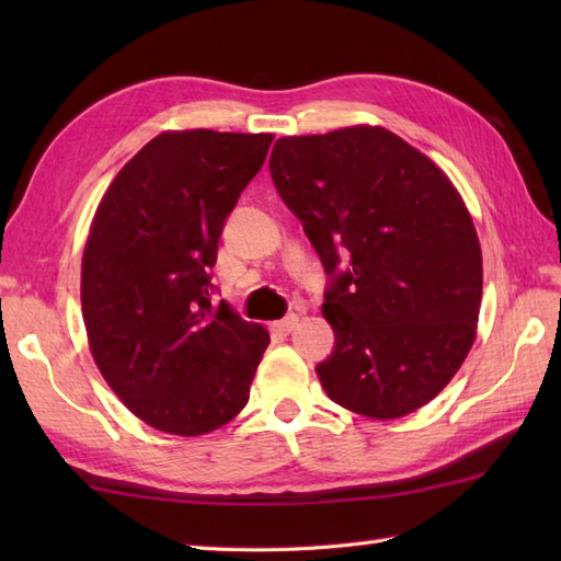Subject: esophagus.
<instances>
[{
	"instance_id": "34e87169",
	"label": "esophagus",
	"mask_w": 561,
	"mask_h": 561,
	"mask_svg": "<svg viewBox=\"0 0 561 561\" xmlns=\"http://www.w3.org/2000/svg\"><path fill=\"white\" fill-rule=\"evenodd\" d=\"M299 325V316H287L284 320H277V323H272V330L279 332V335H289V332Z\"/></svg>"
}]
</instances>
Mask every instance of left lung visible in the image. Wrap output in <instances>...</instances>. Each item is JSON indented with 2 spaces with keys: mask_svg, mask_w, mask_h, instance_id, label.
Returning a JSON list of instances; mask_svg holds the SVG:
<instances>
[{
  "mask_svg": "<svg viewBox=\"0 0 561 561\" xmlns=\"http://www.w3.org/2000/svg\"><path fill=\"white\" fill-rule=\"evenodd\" d=\"M270 173L332 274L335 350L316 366L328 398L371 420L424 408L478 335L482 250L456 185L378 125L282 137Z\"/></svg>",
  "mask_w": 561,
  "mask_h": 561,
  "instance_id": "1",
  "label": "left lung"
}]
</instances>
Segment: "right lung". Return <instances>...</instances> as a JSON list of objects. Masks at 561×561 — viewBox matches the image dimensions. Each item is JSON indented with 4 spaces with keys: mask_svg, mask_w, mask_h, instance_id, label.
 I'll list each match as a JSON object with an SVG mask.
<instances>
[{
    "mask_svg": "<svg viewBox=\"0 0 561 561\" xmlns=\"http://www.w3.org/2000/svg\"><path fill=\"white\" fill-rule=\"evenodd\" d=\"M272 135L169 129L129 159L93 214L81 313L105 383L141 422L202 436L245 408L270 332L209 299V267Z\"/></svg>",
    "mask_w": 561,
    "mask_h": 561,
    "instance_id": "1",
    "label": "right lung"
}]
</instances>
